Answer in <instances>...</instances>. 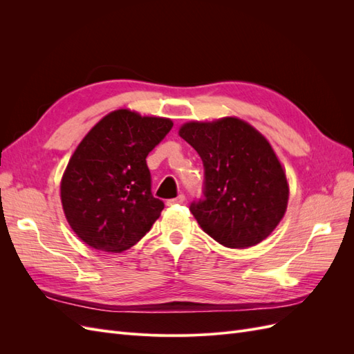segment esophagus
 Here are the masks:
<instances>
[{"instance_id": "esophagus-1", "label": "esophagus", "mask_w": 354, "mask_h": 354, "mask_svg": "<svg viewBox=\"0 0 354 354\" xmlns=\"http://www.w3.org/2000/svg\"><path fill=\"white\" fill-rule=\"evenodd\" d=\"M185 195L183 194H180L177 198H174V199H168L167 201V205H176V203H183L185 202Z\"/></svg>"}]
</instances>
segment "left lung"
<instances>
[{"label":"left lung","mask_w":354,"mask_h":354,"mask_svg":"<svg viewBox=\"0 0 354 354\" xmlns=\"http://www.w3.org/2000/svg\"><path fill=\"white\" fill-rule=\"evenodd\" d=\"M178 134L203 164V196L189 207L203 232L227 248H248L269 236L289 194L269 142L238 118L189 122Z\"/></svg>","instance_id":"left-lung-1"}]
</instances>
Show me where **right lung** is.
<instances>
[{
	"instance_id": "add662e5",
	"label": "right lung",
	"mask_w": 354,
	"mask_h": 354,
	"mask_svg": "<svg viewBox=\"0 0 354 354\" xmlns=\"http://www.w3.org/2000/svg\"><path fill=\"white\" fill-rule=\"evenodd\" d=\"M171 128L165 118L120 109L77 147L62 178V205L72 230L91 248H131L160 216L164 202L152 195L146 158Z\"/></svg>"
}]
</instances>
